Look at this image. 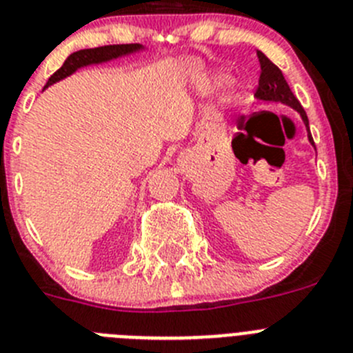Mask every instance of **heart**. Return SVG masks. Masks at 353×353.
I'll list each match as a JSON object with an SVG mask.
<instances>
[{
    "instance_id": "obj_1",
    "label": "heart",
    "mask_w": 353,
    "mask_h": 353,
    "mask_svg": "<svg viewBox=\"0 0 353 353\" xmlns=\"http://www.w3.org/2000/svg\"><path fill=\"white\" fill-rule=\"evenodd\" d=\"M225 75H215L213 77V85L215 87H219V85H222V83H225ZM234 98H238V94H234Z\"/></svg>"
}]
</instances>
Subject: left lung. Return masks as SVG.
Here are the masks:
<instances>
[{
    "instance_id": "8db88e82",
    "label": "left lung",
    "mask_w": 353,
    "mask_h": 353,
    "mask_svg": "<svg viewBox=\"0 0 353 353\" xmlns=\"http://www.w3.org/2000/svg\"><path fill=\"white\" fill-rule=\"evenodd\" d=\"M259 63H261V77H259V87L257 92H255V98L261 103H280V105H285L289 108L296 110L299 115H301L303 122H305L306 129H308V140L310 143H313V138L310 134L308 128V117H306V112L303 110L301 103L297 101L296 96L292 94L289 83L283 79V73L280 71V68L274 66L263 52H257Z\"/></svg>"
}]
</instances>
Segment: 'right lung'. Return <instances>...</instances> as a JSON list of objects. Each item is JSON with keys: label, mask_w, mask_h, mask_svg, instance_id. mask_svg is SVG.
<instances>
[{"label": "right lung", "mask_w": 353, "mask_h": 353, "mask_svg": "<svg viewBox=\"0 0 353 353\" xmlns=\"http://www.w3.org/2000/svg\"><path fill=\"white\" fill-rule=\"evenodd\" d=\"M145 50L143 45L140 43H125V45H105V47L98 48H83V50L73 52L71 56H68V59L64 61L63 66L54 73V75L48 79L47 85L59 82V80L66 79V77L73 75L77 70L83 66H90V64H101L108 63V61L119 59V57L131 56V54H137V52Z\"/></svg>", "instance_id": "right-lung-1"}]
</instances>
